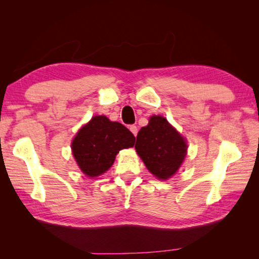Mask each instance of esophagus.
Segmentation results:
<instances>
[{"instance_id":"obj_1","label":"esophagus","mask_w":259,"mask_h":259,"mask_svg":"<svg viewBox=\"0 0 259 259\" xmlns=\"http://www.w3.org/2000/svg\"><path fill=\"white\" fill-rule=\"evenodd\" d=\"M129 129H130V131H131V133H133L135 136H137V133H138V129H137V126H136V125H130L129 126Z\"/></svg>"}]
</instances>
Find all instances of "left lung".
Instances as JSON below:
<instances>
[{
  "label": "left lung",
  "mask_w": 259,
  "mask_h": 259,
  "mask_svg": "<svg viewBox=\"0 0 259 259\" xmlns=\"http://www.w3.org/2000/svg\"><path fill=\"white\" fill-rule=\"evenodd\" d=\"M135 148L154 176L168 179L181 166L187 145L164 117L154 115L139 130Z\"/></svg>",
  "instance_id": "1"
}]
</instances>
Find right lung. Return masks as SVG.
I'll use <instances>...</instances> for the list:
<instances>
[{
    "label": "right lung",
    "mask_w": 259,
    "mask_h": 259,
    "mask_svg": "<svg viewBox=\"0 0 259 259\" xmlns=\"http://www.w3.org/2000/svg\"><path fill=\"white\" fill-rule=\"evenodd\" d=\"M135 140L133 133L123 124L99 115L80 129L72 150L82 171L96 177L111 168L119 151L133 147Z\"/></svg>",
    "instance_id": "right-lung-1"
}]
</instances>
